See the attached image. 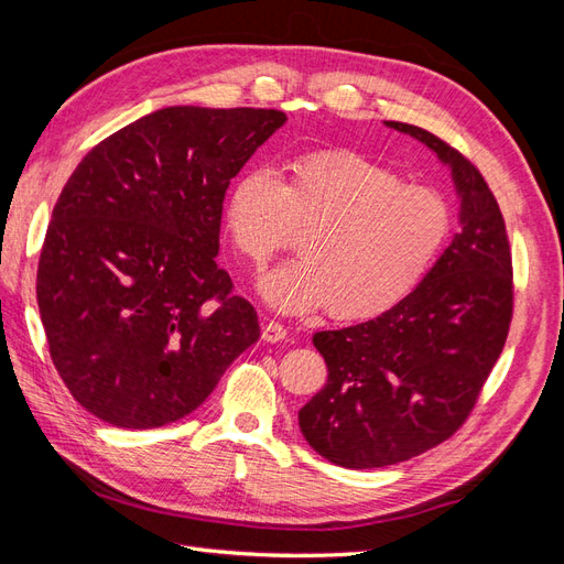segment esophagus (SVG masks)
Returning a JSON list of instances; mask_svg holds the SVG:
<instances>
[{
	"label": "esophagus",
	"instance_id": "esophagus-1",
	"mask_svg": "<svg viewBox=\"0 0 564 564\" xmlns=\"http://www.w3.org/2000/svg\"><path fill=\"white\" fill-rule=\"evenodd\" d=\"M261 338L265 340V344H280V340H284L286 338V329H284V324H280V322H265L263 324V329H261Z\"/></svg>",
	"mask_w": 564,
	"mask_h": 564
}]
</instances>
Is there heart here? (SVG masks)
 <instances>
[{
	"label": "heart",
	"instance_id": "obj_1",
	"mask_svg": "<svg viewBox=\"0 0 564 564\" xmlns=\"http://www.w3.org/2000/svg\"><path fill=\"white\" fill-rule=\"evenodd\" d=\"M224 228L253 270L303 230L301 259L261 278L259 294L286 315L329 305L334 317L357 322L416 292L449 242L454 214L435 187L336 150L294 162L284 181L249 169L230 187Z\"/></svg>",
	"mask_w": 564,
	"mask_h": 564
}]
</instances>
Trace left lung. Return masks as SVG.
I'll use <instances>...</instances> for the list:
<instances>
[{"instance_id":"obj_1","label":"left lung","mask_w":564,"mask_h":564,"mask_svg":"<svg viewBox=\"0 0 564 564\" xmlns=\"http://www.w3.org/2000/svg\"><path fill=\"white\" fill-rule=\"evenodd\" d=\"M452 169L460 202L452 245L395 308L313 344L329 379L299 412L308 445L344 468H383L452 437L503 350L513 317L506 224L482 174L431 131L386 122Z\"/></svg>"}]
</instances>
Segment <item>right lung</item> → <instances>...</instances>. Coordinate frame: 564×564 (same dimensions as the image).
<instances>
[{"label":"right lung","instance_id":"1","mask_svg":"<svg viewBox=\"0 0 564 564\" xmlns=\"http://www.w3.org/2000/svg\"><path fill=\"white\" fill-rule=\"evenodd\" d=\"M280 110L172 106L115 131L56 202L37 268L48 352L73 398L117 429L178 421L261 336L218 268L230 178Z\"/></svg>","mask_w":564,"mask_h":564}]
</instances>
